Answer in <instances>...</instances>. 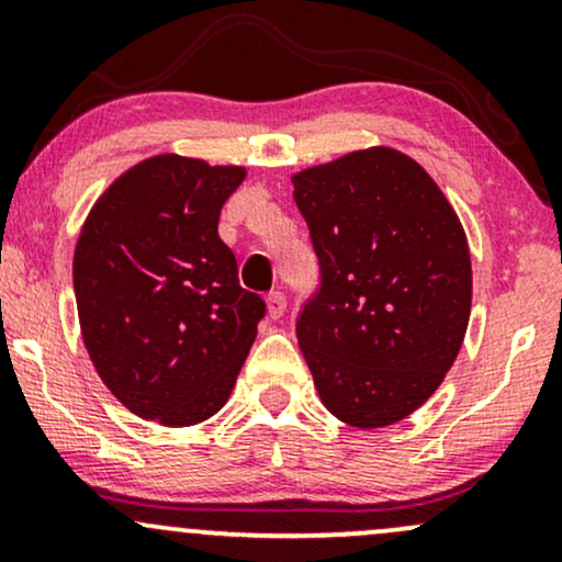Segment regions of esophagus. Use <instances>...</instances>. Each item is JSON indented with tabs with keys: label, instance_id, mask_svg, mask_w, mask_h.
Returning a JSON list of instances; mask_svg holds the SVG:
<instances>
[{
	"label": "esophagus",
	"instance_id": "esophagus-1",
	"mask_svg": "<svg viewBox=\"0 0 562 562\" xmlns=\"http://www.w3.org/2000/svg\"><path fill=\"white\" fill-rule=\"evenodd\" d=\"M288 308V299L282 293H269L267 299V314L269 319H280Z\"/></svg>",
	"mask_w": 562,
	"mask_h": 562
}]
</instances>
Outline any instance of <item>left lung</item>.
<instances>
[{"label":"left lung","mask_w":562,"mask_h":562,"mask_svg":"<svg viewBox=\"0 0 562 562\" xmlns=\"http://www.w3.org/2000/svg\"><path fill=\"white\" fill-rule=\"evenodd\" d=\"M322 285L295 335L314 389L351 428H385L434 396L465 340L473 267L428 171L375 145L290 177Z\"/></svg>","instance_id":"left-lung-1"}]
</instances>
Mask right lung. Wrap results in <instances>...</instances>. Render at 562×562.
<instances>
[{
    "instance_id": "right-lung-1",
    "label": "right lung",
    "mask_w": 562,
    "mask_h": 562,
    "mask_svg": "<svg viewBox=\"0 0 562 562\" xmlns=\"http://www.w3.org/2000/svg\"><path fill=\"white\" fill-rule=\"evenodd\" d=\"M245 166L150 156L105 187L74 250L81 338L128 412L190 428L227 404L259 333L263 301L237 282L218 237Z\"/></svg>"
}]
</instances>
